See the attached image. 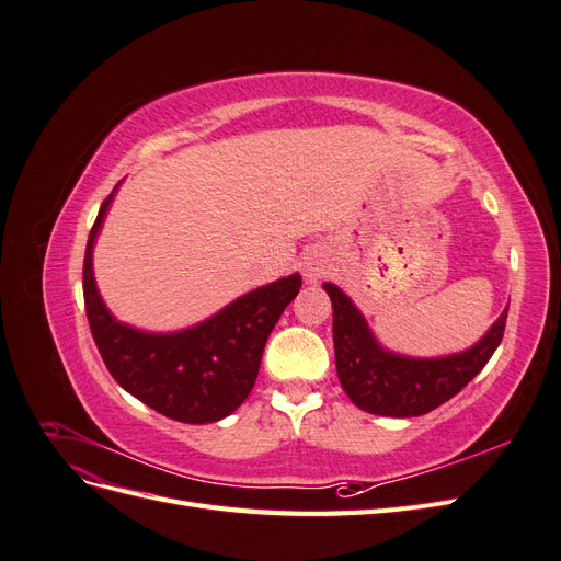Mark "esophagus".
<instances>
[{
  "instance_id": "1",
  "label": "esophagus",
  "mask_w": 561,
  "mask_h": 561,
  "mask_svg": "<svg viewBox=\"0 0 561 561\" xmlns=\"http://www.w3.org/2000/svg\"><path fill=\"white\" fill-rule=\"evenodd\" d=\"M325 271H328L325 260H320V257L304 260V276H307L309 283H318L322 276H325Z\"/></svg>"
}]
</instances>
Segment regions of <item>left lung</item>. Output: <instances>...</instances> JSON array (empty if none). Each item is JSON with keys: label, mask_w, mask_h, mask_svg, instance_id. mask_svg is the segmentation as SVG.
Segmentation results:
<instances>
[{"label": "left lung", "mask_w": 561, "mask_h": 561, "mask_svg": "<svg viewBox=\"0 0 561 561\" xmlns=\"http://www.w3.org/2000/svg\"><path fill=\"white\" fill-rule=\"evenodd\" d=\"M322 290L332 299L339 381L355 407L377 416H421L447 402L480 375L505 332L507 309L474 346L443 358H410L379 344L365 316L342 287L325 283Z\"/></svg>", "instance_id": "obj_1"}]
</instances>
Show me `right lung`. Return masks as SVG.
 Segmentation results:
<instances>
[{"label": "right lung", "instance_id": "add662e5", "mask_svg": "<svg viewBox=\"0 0 561 561\" xmlns=\"http://www.w3.org/2000/svg\"><path fill=\"white\" fill-rule=\"evenodd\" d=\"M116 190L118 184L100 206L83 257V301L95 346L116 383L159 414L182 423L225 419L250 396L266 339L297 297L301 276L262 285L186 330L130 328L110 313L93 276V245Z\"/></svg>", "mask_w": 561, "mask_h": 561}]
</instances>
